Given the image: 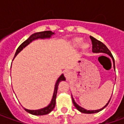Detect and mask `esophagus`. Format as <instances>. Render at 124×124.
I'll use <instances>...</instances> for the list:
<instances>
[{"mask_svg": "<svg viewBox=\"0 0 124 124\" xmlns=\"http://www.w3.org/2000/svg\"><path fill=\"white\" fill-rule=\"evenodd\" d=\"M64 75L65 78H66V79H68V78H70V75H71V73H70V72L69 70H64Z\"/></svg>", "mask_w": 124, "mask_h": 124, "instance_id": "34e87169", "label": "esophagus"}]
</instances>
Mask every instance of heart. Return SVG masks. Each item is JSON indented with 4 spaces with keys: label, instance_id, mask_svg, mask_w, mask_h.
<instances>
[{
    "label": "heart",
    "instance_id": "heart-1",
    "mask_svg": "<svg viewBox=\"0 0 124 124\" xmlns=\"http://www.w3.org/2000/svg\"><path fill=\"white\" fill-rule=\"evenodd\" d=\"M82 42H83V39L81 38H78V37H76V38H74L73 39L72 42V45L74 47H76V48H77L79 46H80V44L82 43ZM89 44L87 43H84L82 44V48L83 50L84 51H86L89 48Z\"/></svg>",
    "mask_w": 124,
    "mask_h": 124
}]
</instances>
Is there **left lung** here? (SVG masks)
I'll use <instances>...</instances> for the list:
<instances>
[{
  "mask_svg": "<svg viewBox=\"0 0 124 124\" xmlns=\"http://www.w3.org/2000/svg\"><path fill=\"white\" fill-rule=\"evenodd\" d=\"M90 38L92 40V52H93V53H105V54H108L109 56H110V57L112 58V60H113V63H114V68L115 70V62H114V57L112 56V53H111V52L109 51V49L108 48L106 47V46L103 44L100 41L98 40L97 39H96L95 38H93L92 36H90ZM72 101H73V104L74 105V106L76 108V109L79 110L80 112H82V113H84V114H94V113H97V112H99L100 111H101L103 109H104L106 107L108 106V104H109V101H110V100L111 98L109 99V100L108 101V102L107 103L106 105L104 106L102 108L100 109H96V110H87V109H85L83 108H82L80 106H78V104H76L74 101V100L72 96Z\"/></svg>",
  "mask_w": 124,
  "mask_h": 124,
  "instance_id": "obj_1",
  "label": "left lung"
}]
</instances>
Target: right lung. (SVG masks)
I'll return each mask as SVG.
<instances>
[{
  "label": "right lung",
  "instance_id": "right-lung-1",
  "mask_svg": "<svg viewBox=\"0 0 124 124\" xmlns=\"http://www.w3.org/2000/svg\"><path fill=\"white\" fill-rule=\"evenodd\" d=\"M54 33L52 32V31H43V32H36L34 34H33L32 35L29 37V38L25 40L24 42L20 44L19 47L18 48L16 53H15V57L17 55L19 52H20L24 48H25L26 46H27L28 44L31 43V42H32L34 40H37L38 38H41V39H44V38H49L51 37L52 35H53ZM65 77L64 76L63 74L60 76L58 79L57 80L56 84H55V87H54V94L52 96V99L51 102L50 104H49L48 106L45 107L44 108L40 109H36V110H31V109H27L26 108H24L25 109L26 112L30 113L31 114L35 115V116H42V115H46L49 114L50 112H52L53 109L55 107L56 105V93H57V90H58V86L59 85V83L61 81L65 80Z\"/></svg>",
  "mask_w": 124,
  "mask_h": 124
}]
</instances>
